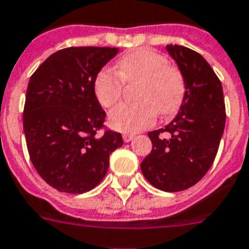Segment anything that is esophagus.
Returning <instances> with one entry per match:
<instances>
[{
	"label": "esophagus",
	"instance_id": "1",
	"mask_svg": "<svg viewBox=\"0 0 249 249\" xmlns=\"http://www.w3.org/2000/svg\"><path fill=\"white\" fill-rule=\"evenodd\" d=\"M133 135H129V133H124V135H123V141H124V142H129V141H131V140H133Z\"/></svg>",
	"mask_w": 249,
	"mask_h": 249
}]
</instances>
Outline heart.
Masks as SVG:
<instances>
[{"mask_svg": "<svg viewBox=\"0 0 249 249\" xmlns=\"http://www.w3.org/2000/svg\"><path fill=\"white\" fill-rule=\"evenodd\" d=\"M123 83L137 84L133 96L139 100L132 104H121L109 113L113 128L135 133L155 122L158 113L172 116L179 109L186 94L184 76L178 67L168 65L165 55L151 49H137L123 55L116 70L103 69L95 77L94 91L104 108L120 102Z\"/></svg>", "mask_w": 249, "mask_h": 249, "instance_id": "b5f03b06", "label": "heart"}]
</instances>
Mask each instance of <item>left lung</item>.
<instances>
[{
    "label": "left lung",
    "instance_id": "1",
    "mask_svg": "<svg viewBox=\"0 0 249 249\" xmlns=\"http://www.w3.org/2000/svg\"><path fill=\"white\" fill-rule=\"evenodd\" d=\"M186 81L180 109L165 128L149 132L151 153L141 163L143 177L165 192L195 186L217 154L225 127V102L220 80L196 51L168 44Z\"/></svg>",
    "mask_w": 249,
    "mask_h": 249
}]
</instances>
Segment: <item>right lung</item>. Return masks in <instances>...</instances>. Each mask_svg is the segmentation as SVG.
Segmentation results:
<instances>
[{"instance_id": "1", "label": "right lung", "mask_w": 249, "mask_h": 249, "mask_svg": "<svg viewBox=\"0 0 249 249\" xmlns=\"http://www.w3.org/2000/svg\"><path fill=\"white\" fill-rule=\"evenodd\" d=\"M118 53L110 47H70L53 53L29 80L22 124L38 174L59 192L84 194L102 182L110 154L123 145L106 128L94 91L103 66ZM103 129L102 137L96 133Z\"/></svg>"}]
</instances>
